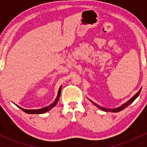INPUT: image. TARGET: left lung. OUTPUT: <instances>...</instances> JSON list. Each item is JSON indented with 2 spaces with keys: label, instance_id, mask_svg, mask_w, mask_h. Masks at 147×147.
I'll list each match as a JSON object with an SVG mask.
<instances>
[{
  "label": "left lung",
  "instance_id": "left-lung-1",
  "mask_svg": "<svg viewBox=\"0 0 147 147\" xmlns=\"http://www.w3.org/2000/svg\"><path fill=\"white\" fill-rule=\"evenodd\" d=\"M141 90H142V88L140 89V90L138 91V92H137V93H136V95H135L134 96H133V97H132V98H131V99H130L128 101V102H126L125 103V104H122V105L121 106H119V107H117V108H115V109H106V108H104V107H102V106H99L98 104H95V103H94L93 102H92V101H91V100H90V101L92 103V104H94V105H95L96 106H97V107H98L99 109H101V110H102V111H106V112H113V113H117V112H119V111H121L124 110V109H125V108L127 107L128 106H129L130 104H131V103H132L133 102H134V100H135V99H136L137 98V97H138V96H139L140 93V92H141Z\"/></svg>",
  "mask_w": 147,
  "mask_h": 147
}]
</instances>
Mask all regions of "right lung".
Listing matches in <instances>:
<instances>
[{"instance_id": "right-lung-1", "label": "right lung", "mask_w": 147, "mask_h": 147, "mask_svg": "<svg viewBox=\"0 0 147 147\" xmlns=\"http://www.w3.org/2000/svg\"><path fill=\"white\" fill-rule=\"evenodd\" d=\"M61 91V86H60L59 89L58 94H57V96L56 99H55V102L52 103V104H50V105L46 106V107L42 108V109H33V110H28V109H23V108L20 107V106H18V105H16V106H17L19 108V109H21L22 111H24L25 113H28V114H42V113H45L48 112V111H50V109H52V108H53L54 106H55L57 105V103H58L59 99V97H60Z\"/></svg>"}]
</instances>
